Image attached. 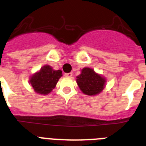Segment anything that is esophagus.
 I'll list each match as a JSON object with an SVG mask.
<instances>
[{
  "label": "esophagus",
  "instance_id": "1",
  "mask_svg": "<svg viewBox=\"0 0 146 146\" xmlns=\"http://www.w3.org/2000/svg\"><path fill=\"white\" fill-rule=\"evenodd\" d=\"M73 76V73H64V76L67 77V78H71Z\"/></svg>",
  "mask_w": 146,
  "mask_h": 146
}]
</instances>
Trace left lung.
Masks as SVG:
<instances>
[{
	"instance_id": "left-lung-1",
	"label": "left lung",
	"mask_w": 146,
	"mask_h": 146,
	"mask_svg": "<svg viewBox=\"0 0 146 146\" xmlns=\"http://www.w3.org/2000/svg\"><path fill=\"white\" fill-rule=\"evenodd\" d=\"M76 82L83 94L94 96L102 91L106 80L91 68L84 67L82 70L80 75L76 77Z\"/></svg>"
}]
</instances>
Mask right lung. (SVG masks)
<instances>
[{
    "instance_id": "right-lung-1",
    "label": "right lung",
    "mask_w": 146,
    "mask_h": 146,
    "mask_svg": "<svg viewBox=\"0 0 146 146\" xmlns=\"http://www.w3.org/2000/svg\"><path fill=\"white\" fill-rule=\"evenodd\" d=\"M62 76V70H54L50 66L44 65L30 77L29 83L37 94L46 95L54 89Z\"/></svg>"
}]
</instances>
